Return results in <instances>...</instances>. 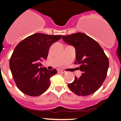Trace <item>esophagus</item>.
Instances as JSON below:
<instances>
[{"label":"esophagus","instance_id":"esophagus-1","mask_svg":"<svg viewBox=\"0 0 121 121\" xmlns=\"http://www.w3.org/2000/svg\"><path fill=\"white\" fill-rule=\"evenodd\" d=\"M58 73H65L66 71L63 70H58Z\"/></svg>","mask_w":121,"mask_h":121}]
</instances>
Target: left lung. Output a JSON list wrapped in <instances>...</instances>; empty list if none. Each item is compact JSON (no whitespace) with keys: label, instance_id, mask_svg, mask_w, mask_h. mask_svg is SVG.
<instances>
[{"label":"left lung","instance_id":"1","mask_svg":"<svg viewBox=\"0 0 121 121\" xmlns=\"http://www.w3.org/2000/svg\"><path fill=\"white\" fill-rule=\"evenodd\" d=\"M62 39L76 49L75 64L82 73L79 78L75 77L69 89L78 96H88L98 90L107 76L109 61L98 43L84 33H74L62 36Z\"/></svg>","mask_w":121,"mask_h":121}]
</instances>
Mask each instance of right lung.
<instances>
[{
  "label": "right lung",
  "mask_w": 121,
  "mask_h": 121,
  "mask_svg": "<svg viewBox=\"0 0 121 121\" xmlns=\"http://www.w3.org/2000/svg\"><path fill=\"white\" fill-rule=\"evenodd\" d=\"M61 37L60 35L35 33L17 45L10 58V68L17 86L22 92L37 96L49 88L50 78L57 71L39 68L40 62L47 59L51 45Z\"/></svg>",
  "instance_id": "right-lung-1"
}]
</instances>
